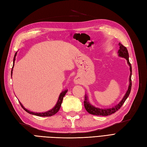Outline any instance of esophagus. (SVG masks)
Instances as JSON below:
<instances>
[{
	"instance_id": "obj_1",
	"label": "esophagus",
	"mask_w": 147,
	"mask_h": 147,
	"mask_svg": "<svg viewBox=\"0 0 147 147\" xmlns=\"http://www.w3.org/2000/svg\"><path fill=\"white\" fill-rule=\"evenodd\" d=\"M73 82H74V83L76 84H79L80 83V79H79L78 77H76V78L74 79Z\"/></svg>"
}]
</instances>
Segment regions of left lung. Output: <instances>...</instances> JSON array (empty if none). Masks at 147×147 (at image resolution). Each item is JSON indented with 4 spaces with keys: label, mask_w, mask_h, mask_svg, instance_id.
Instances as JSON below:
<instances>
[{
    "label": "left lung",
    "mask_w": 147,
    "mask_h": 147,
    "mask_svg": "<svg viewBox=\"0 0 147 147\" xmlns=\"http://www.w3.org/2000/svg\"><path fill=\"white\" fill-rule=\"evenodd\" d=\"M119 46H120V49L118 51V56L122 58H125L127 60V63L129 66V70H130V75H129V86L128 88H127V91L125 94L123 98H122L120 102L117 104V105L113 106L111 108H107V109H101L96 107L95 106H93L91 105L90 102L88 101V98L87 96V94H86L85 95V99H84V107L86 108V111L90 114L94 115H98V116H107L110 115L112 113H115L116 111H117L123 105L125 101L126 100L127 98L129 96L131 90V86H132V82H131V75H132V67L131 65L129 62V54L128 51H127V49L125 46H124L123 45L119 42Z\"/></svg>",
    "instance_id": "8db88e82"
}]
</instances>
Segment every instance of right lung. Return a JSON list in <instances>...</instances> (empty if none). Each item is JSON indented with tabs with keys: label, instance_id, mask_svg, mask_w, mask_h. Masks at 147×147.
Returning <instances> with one entry per match:
<instances>
[{
	"label": "right lung",
	"instance_id": "obj_1",
	"mask_svg": "<svg viewBox=\"0 0 147 147\" xmlns=\"http://www.w3.org/2000/svg\"><path fill=\"white\" fill-rule=\"evenodd\" d=\"M17 53H18V52H16V53L15 54V56H14V59H13V67H12V69H11V76H12L13 67H14V65H15V61L16 56V55H17ZM67 92H68V90H67V89H65V90H64L63 91L61 92V93H60V95H59V99H58V101H57V103H56V105H55V106H54L53 109H51V110H49V111H47V112H34L30 111L29 110L27 109H26L24 107L23 105L20 102V101H19V102H20L21 107L24 109L27 112L30 113V114L36 115V116H39V117H51V116H53V115H55L57 112H58V111H59L60 108V107H61V103H62V101H63V97H64V96L65 95V94L67 93Z\"/></svg>",
	"mask_w": 147,
	"mask_h": 147
}]
</instances>
